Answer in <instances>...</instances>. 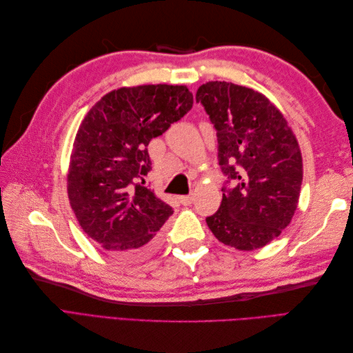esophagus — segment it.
<instances>
[{
	"label": "esophagus",
	"instance_id": "1",
	"mask_svg": "<svg viewBox=\"0 0 353 353\" xmlns=\"http://www.w3.org/2000/svg\"><path fill=\"white\" fill-rule=\"evenodd\" d=\"M178 200L183 203L184 206H188V205H191V203H193L194 196H181V197H178Z\"/></svg>",
	"mask_w": 353,
	"mask_h": 353
}]
</instances>
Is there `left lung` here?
<instances>
[{
	"label": "left lung",
	"mask_w": 353,
	"mask_h": 353,
	"mask_svg": "<svg viewBox=\"0 0 353 353\" xmlns=\"http://www.w3.org/2000/svg\"><path fill=\"white\" fill-rule=\"evenodd\" d=\"M196 101L215 126L219 166L228 176L208 227L230 248L261 249L297 209L303 179L299 143L283 113L252 88L210 81L200 85Z\"/></svg>",
	"instance_id": "left-lung-1"
}]
</instances>
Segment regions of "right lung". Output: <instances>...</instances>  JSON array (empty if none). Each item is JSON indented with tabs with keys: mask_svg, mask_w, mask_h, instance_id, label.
Listing matches in <instances>:
<instances>
[{
	"mask_svg": "<svg viewBox=\"0 0 353 353\" xmlns=\"http://www.w3.org/2000/svg\"><path fill=\"white\" fill-rule=\"evenodd\" d=\"M193 108L185 85H138L110 91L83 117L74 137L68 196L81 228L113 258L152 253L174 210L144 184L147 145Z\"/></svg>",
	"mask_w": 353,
	"mask_h": 353,
	"instance_id": "add662e5",
	"label": "right lung"
}]
</instances>
